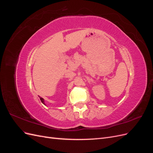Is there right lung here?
I'll list each match as a JSON object with an SVG mask.
<instances>
[{
    "label": "right lung",
    "instance_id": "obj_1",
    "mask_svg": "<svg viewBox=\"0 0 153 153\" xmlns=\"http://www.w3.org/2000/svg\"><path fill=\"white\" fill-rule=\"evenodd\" d=\"M39 98H40V100H41V102H42V103H43L44 105H45V101H44V99H43V98H41V97H40V96H39Z\"/></svg>",
    "mask_w": 153,
    "mask_h": 153
}]
</instances>
